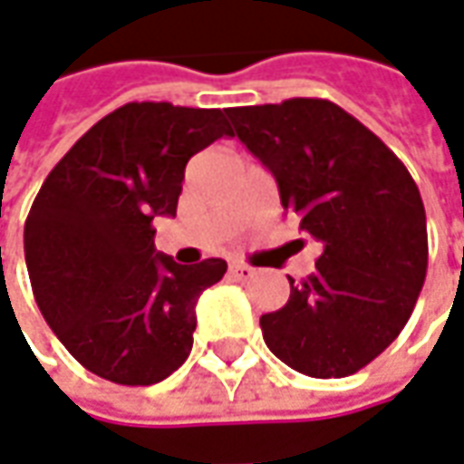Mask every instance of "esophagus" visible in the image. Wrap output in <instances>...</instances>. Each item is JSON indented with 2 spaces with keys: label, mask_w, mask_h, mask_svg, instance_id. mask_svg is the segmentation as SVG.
I'll list each match as a JSON object with an SVG mask.
<instances>
[{
  "label": "esophagus",
  "mask_w": 464,
  "mask_h": 464,
  "mask_svg": "<svg viewBox=\"0 0 464 464\" xmlns=\"http://www.w3.org/2000/svg\"><path fill=\"white\" fill-rule=\"evenodd\" d=\"M231 276L236 282H248L254 276V269L246 266V264H231Z\"/></svg>",
  "instance_id": "esophagus-1"
}]
</instances>
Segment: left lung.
I'll return each instance as SVG.
<instances>
[{
	"label": "left lung",
	"instance_id": "left-lung-1",
	"mask_svg": "<svg viewBox=\"0 0 464 464\" xmlns=\"http://www.w3.org/2000/svg\"><path fill=\"white\" fill-rule=\"evenodd\" d=\"M279 185L285 213L323 244L314 274L261 314L269 351L312 378H343L389 348L427 276V216L404 162L338 103L289 99L226 109Z\"/></svg>",
	"mask_w": 464,
	"mask_h": 464
}]
</instances>
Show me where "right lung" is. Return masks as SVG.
Masks as SVG:
<instances>
[{
	"mask_svg": "<svg viewBox=\"0 0 464 464\" xmlns=\"http://www.w3.org/2000/svg\"><path fill=\"white\" fill-rule=\"evenodd\" d=\"M220 137L226 111L126 103L53 167L24 223V261L45 323L78 363L121 386H152L188 361L195 304L223 258L178 264L154 248L175 216L185 165Z\"/></svg>",
	"mask_w": 464,
	"mask_h": 464,
	"instance_id": "add662e5",
	"label": "right lung"
}]
</instances>
